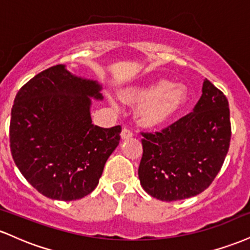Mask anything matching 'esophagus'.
I'll use <instances>...</instances> for the list:
<instances>
[{"label":"esophagus","mask_w":250,"mask_h":250,"mask_svg":"<svg viewBox=\"0 0 250 250\" xmlns=\"http://www.w3.org/2000/svg\"><path fill=\"white\" fill-rule=\"evenodd\" d=\"M133 131L130 130V129H128V128H123L122 129V131H121V137H122V140H128V139H130V137H133Z\"/></svg>","instance_id":"34e87169"}]
</instances>
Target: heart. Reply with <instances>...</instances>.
Returning a JSON list of instances; mask_svg holds the SVG:
<instances>
[{"label": "heart", "mask_w": 250, "mask_h": 250, "mask_svg": "<svg viewBox=\"0 0 250 250\" xmlns=\"http://www.w3.org/2000/svg\"><path fill=\"white\" fill-rule=\"evenodd\" d=\"M122 97L129 103L142 102L139 107L140 121L147 127H156L170 121L185 108L188 93L183 85L173 84L170 80L159 77L125 89ZM109 101L117 105L113 97H109Z\"/></svg>", "instance_id": "obj_1"}]
</instances>
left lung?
Masks as SVG:
<instances>
[{
    "label": "left lung",
    "mask_w": 250,
    "mask_h": 250,
    "mask_svg": "<svg viewBox=\"0 0 250 250\" xmlns=\"http://www.w3.org/2000/svg\"><path fill=\"white\" fill-rule=\"evenodd\" d=\"M141 134L142 188L167 202L195 196L210 186L228 153L231 136L228 100L206 79L193 113L160 133Z\"/></svg>",
    "instance_id": "left-lung-1"
}]
</instances>
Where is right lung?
Returning <instances> with one entry per match:
<instances>
[{
  "instance_id": "1",
  "label": "right lung",
  "mask_w": 250,
  "mask_h": 250,
  "mask_svg": "<svg viewBox=\"0 0 250 250\" xmlns=\"http://www.w3.org/2000/svg\"><path fill=\"white\" fill-rule=\"evenodd\" d=\"M102 85L73 75L64 64L37 74L19 90L11 109L10 150L24 179L53 200L73 201L99 185L119 146L121 125L91 123V97Z\"/></svg>"
}]
</instances>
